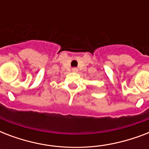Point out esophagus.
<instances>
[{
  "mask_svg": "<svg viewBox=\"0 0 149 149\" xmlns=\"http://www.w3.org/2000/svg\"><path fill=\"white\" fill-rule=\"evenodd\" d=\"M72 72H78V69H77V68H76V67H73L72 69Z\"/></svg>",
  "mask_w": 149,
  "mask_h": 149,
  "instance_id": "34e87169",
  "label": "esophagus"
}]
</instances>
